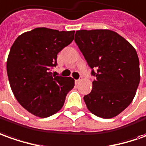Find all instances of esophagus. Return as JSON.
Listing matches in <instances>:
<instances>
[{
  "instance_id": "34e87169",
  "label": "esophagus",
  "mask_w": 146,
  "mask_h": 146,
  "mask_svg": "<svg viewBox=\"0 0 146 146\" xmlns=\"http://www.w3.org/2000/svg\"><path fill=\"white\" fill-rule=\"evenodd\" d=\"M80 80H81V79H75V84H77V83H79V82H80Z\"/></svg>"
}]
</instances>
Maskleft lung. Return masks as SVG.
Masks as SVG:
<instances>
[{
    "label": "left lung",
    "mask_w": 146,
    "mask_h": 146,
    "mask_svg": "<svg viewBox=\"0 0 146 146\" xmlns=\"http://www.w3.org/2000/svg\"><path fill=\"white\" fill-rule=\"evenodd\" d=\"M75 41L96 77L91 92L83 97L87 109L102 118L117 116L132 102L139 85L136 50L108 29L76 31Z\"/></svg>",
    "instance_id": "left-lung-1"
}]
</instances>
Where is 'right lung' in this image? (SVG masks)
Here are the masks:
<instances>
[{
    "mask_svg": "<svg viewBox=\"0 0 146 146\" xmlns=\"http://www.w3.org/2000/svg\"><path fill=\"white\" fill-rule=\"evenodd\" d=\"M75 31L36 28L21 34L10 49L7 74L15 98L29 112L40 117L55 114L63 107L75 86L71 77L52 73L57 54L74 40Z\"/></svg>",
    "mask_w": 146,
    "mask_h": 146,
    "instance_id": "1",
    "label": "right lung"
}]
</instances>
